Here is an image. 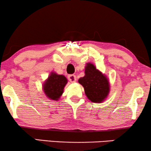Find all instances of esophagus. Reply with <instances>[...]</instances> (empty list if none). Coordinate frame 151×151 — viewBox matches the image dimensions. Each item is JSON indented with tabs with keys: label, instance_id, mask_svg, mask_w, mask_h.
I'll return each instance as SVG.
<instances>
[{
	"label": "esophagus",
	"instance_id": "1",
	"mask_svg": "<svg viewBox=\"0 0 151 151\" xmlns=\"http://www.w3.org/2000/svg\"><path fill=\"white\" fill-rule=\"evenodd\" d=\"M68 79L71 82H75L77 80V78H76V76L75 75H69L68 76Z\"/></svg>",
	"mask_w": 151,
	"mask_h": 151
}]
</instances>
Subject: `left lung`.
I'll use <instances>...</instances> for the list:
<instances>
[{"label": "left lung", "mask_w": 151, "mask_h": 151, "mask_svg": "<svg viewBox=\"0 0 151 151\" xmlns=\"http://www.w3.org/2000/svg\"><path fill=\"white\" fill-rule=\"evenodd\" d=\"M78 82L84 87L85 95L91 102L102 103L109 96V79L91 63L86 64L84 76L80 78Z\"/></svg>", "instance_id": "8db88e82"}]
</instances>
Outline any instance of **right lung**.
Here are the masks:
<instances>
[{"label": "right lung", "instance_id": "1", "mask_svg": "<svg viewBox=\"0 0 151 151\" xmlns=\"http://www.w3.org/2000/svg\"><path fill=\"white\" fill-rule=\"evenodd\" d=\"M68 80L64 75L51 71L42 83V91L46 97L53 101H58L63 95Z\"/></svg>", "mask_w": 151, "mask_h": 151}]
</instances>
